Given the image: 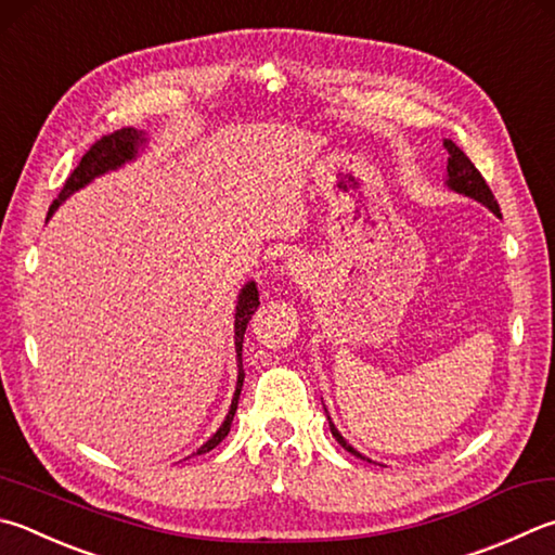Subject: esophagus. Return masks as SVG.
I'll return each instance as SVG.
<instances>
[{
	"mask_svg": "<svg viewBox=\"0 0 555 555\" xmlns=\"http://www.w3.org/2000/svg\"><path fill=\"white\" fill-rule=\"evenodd\" d=\"M300 271H304V269H300V261H294V259H291L288 261V274H300Z\"/></svg>",
	"mask_w": 555,
	"mask_h": 555,
	"instance_id": "1",
	"label": "esophagus"
}]
</instances>
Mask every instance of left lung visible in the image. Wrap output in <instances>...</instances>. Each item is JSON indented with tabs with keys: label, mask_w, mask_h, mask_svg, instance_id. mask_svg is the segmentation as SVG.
Instances as JSON below:
<instances>
[{
	"label": "left lung",
	"mask_w": 555,
	"mask_h": 555,
	"mask_svg": "<svg viewBox=\"0 0 555 555\" xmlns=\"http://www.w3.org/2000/svg\"><path fill=\"white\" fill-rule=\"evenodd\" d=\"M444 150L449 153V165H447V169H449V186L456 189L459 194H466L470 198L480 201V204H486L492 210V214L500 216V206H498L495 196H492L488 181L482 179V175L478 172L476 165H473L470 159L466 157V153H463L461 147H456V143H451V140H447V138H444ZM330 429H332V437H335L339 444L345 447L349 453H354V456L364 459L359 451H354V449L347 444L345 437L339 435V431L335 429V425H332V422H330Z\"/></svg>",
	"instance_id": "left-lung-1"
}]
</instances>
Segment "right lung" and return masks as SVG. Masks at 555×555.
Returning a JSON list of instances; mask_svg holds the SVG:
<instances>
[{
  "mask_svg": "<svg viewBox=\"0 0 555 555\" xmlns=\"http://www.w3.org/2000/svg\"><path fill=\"white\" fill-rule=\"evenodd\" d=\"M138 143H143V135H140L135 128H120V130H114V133L99 138L96 143L87 150L85 157H82V163L75 167V172L65 179L63 189H60L57 198L53 201V206H50V210H48V218L53 216V210L60 206V201H65L69 194H73V191L82 189L96 175H104L106 169H114L118 165H124L126 159L135 157ZM257 308H259L257 286L255 284H247L243 288V294H240L237 312H235V347H237V359H240V376H237V390H235L233 405H230L228 417H225L223 425H220V429L196 453H206L210 449H216L220 441L228 437L230 425H233V417H235V410H237V400H240V390H243V380H245V371H243V337H245L247 322L251 320V315H255Z\"/></svg>",
  "mask_w": 555,
  "mask_h": 555,
  "instance_id": "1",
  "label": "right lung"
}]
</instances>
